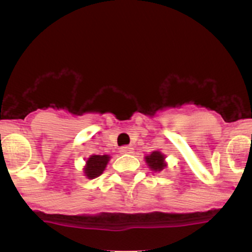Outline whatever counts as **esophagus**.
<instances>
[{
    "label": "esophagus",
    "mask_w": 252,
    "mask_h": 252,
    "mask_svg": "<svg viewBox=\"0 0 252 252\" xmlns=\"http://www.w3.org/2000/svg\"><path fill=\"white\" fill-rule=\"evenodd\" d=\"M119 151H121L122 155H130L134 152V149L131 146H123V147H121V150H119Z\"/></svg>",
    "instance_id": "1"
}]
</instances>
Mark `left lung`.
Returning <instances> with one entry per match:
<instances>
[{
    "label": "left lung",
    "mask_w": 252,
    "mask_h": 252,
    "mask_svg": "<svg viewBox=\"0 0 252 252\" xmlns=\"http://www.w3.org/2000/svg\"><path fill=\"white\" fill-rule=\"evenodd\" d=\"M145 162L149 168L154 172H162L167 167L166 155L161 151H152L151 154L145 156Z\"/></svg>",
    "instance_id": "left-lung-1"
}]
</instances>
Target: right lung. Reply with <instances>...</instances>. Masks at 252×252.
<instances>
[{"instance_id": "1", "label": "right lung", "mask_w": 252, "mask_h": 252, "mask_svg": "<svg viewBox=\"0 0 252 252\" xmlns=\"http://www.w3.org/2000/svg\"><path fill=\"white\" fill-rule=\"evenodd\" d=\"M110 155H91L85 162L83 172L88 179H95L103 173L110 162Z\"/></svg>"}]
</instances>
